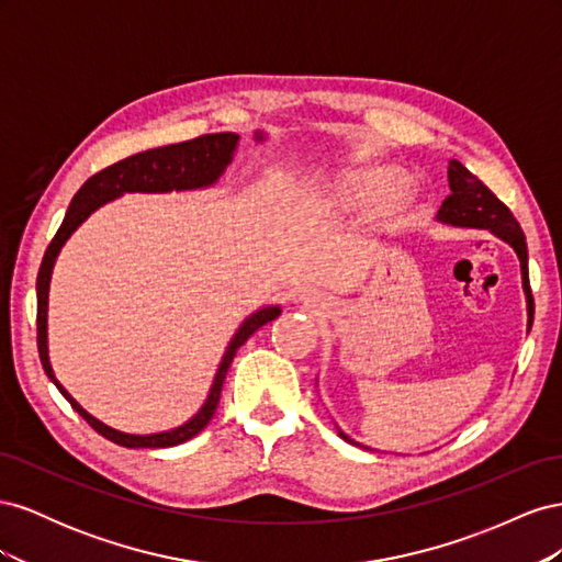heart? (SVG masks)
<instances>
[{"label": "heart", "mask_w": 562, "mask_h": 562, "mask_svg": "<svg viewBox=\"0 0 562 562\" xmlns=\"http://www.w3.org/2000/svg\"><path fill=\"white\" fill-rule=\"evenodd\" d=\"M405 171L396 166H368L359 171H349L335 187V196L345 209L351 211H372L384 223L396 220L411 206L413 196L403 190Z\"/></svg>", "instance_id": "1"}]
</instances>
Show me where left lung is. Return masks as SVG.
<instances>
[{"mask_svg": "<svg viewBox=\"0 0 562 562\" xmlns=\"http://www.w3.org/2000/svg\"><path fill=\"white\" fill-rule=\"evenodd\" d=\"M448 180H450L452 194L443 201V206H440L438 220L454 227L490 229L492 234H497L499 239L514 246L520 260L522 291L527 297V328H530L535 318V300L530 291V277H527V244H525V234L518 225V220L479 178L469 171L467 166H462L457 159H452L448 166ZM339 436L349 440V443H353V440L342 431H339Z\"/></svg>", "mask_w": 562, "mask_h": 562, "instance_id": "obj_1", "label": "left lung"}]
</instances>
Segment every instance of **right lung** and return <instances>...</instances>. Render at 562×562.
Masks as SVG:
<instances>
[{"instance_id":"obj_1","label":"right lung","mask_w":562,"mask_h":562,"mask_svg":"<svg viewBox=\"0 0 562 562\" xmlns=\"http://www.w3.org/2000/svg\"><path fill=\"white\" fill-rule=\"evenodd\" d=\"M255 138L262 140L265 135L258 133ZM236 143H239V135H236V133H209V135H199V138L187 140V143L147 149V151H140V155H133L128 159H122V161H116V164L103 168V171L91 176L87 182L81 184V190L75 194L70 209H67V213H65V220H63L60 229L56 232L54 241L48 244V248L44 252L40 277H37V349H40L42 366L46 370L48 380L58 386V391L67 398V403H70L75 411L83 419H87L100 436H105L108 440H112V443H116V446H124V448H171V446H180V443H184V440L194 438L215 415V407L220 403V391H223L227 370L234 361L236 349H239L255 330L262 328L265 323L274 321L281 314V310L279 307H265L260 312L250 314L241 323V328L236 330V335L232 337V342H229V347L223 356V363H220V368L215 372V380H213V386H211V394H209L206 403L201 405V411L190 422H184L182 427L171 429V431L149 434V436H133V434L116 431V429L108 427V424L95 419L93 415H89L60 386V382L54 375V370H50L48 347H46V312H48L50 271H54V265H56V258H58L63 244L70 239V234L95 209L103 206V203H108L116 196H122L124 192H173V190L180 192V190H199V187H209L220 176H223L227 164L232 161Z\"/></svg>"}]
</instances>
